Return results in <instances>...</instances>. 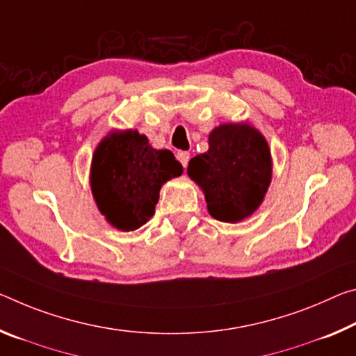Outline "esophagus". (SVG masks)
<instances>
[{
    "label": "esophagus",
    "mask_w": 356,
    "mask_h": 356,
    "mask_svg": "<svg viewBox=\"0 0 356 356\" xmlns=\"http://www.w3.org/2000/svg\"><path fill=\"white\" fill-rule=\"evenodd\" d=\"M177 160L184 168H187L190 161V154L188 152H177Z\"/></svg>",
    "instance_id": "34e87169"
}]
</instances>
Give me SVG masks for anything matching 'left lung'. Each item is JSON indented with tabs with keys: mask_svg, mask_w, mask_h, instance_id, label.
Segmentation results:
<instances>
[{
	"mask_svg": "<svg viewBox=\"0 0 356 356\" xmlns=\"http://www.w3.org/2000/svg\"><path fill=\"white\" fill-rule=\"evenodd\" d=\"M187 172L204 191L209 213L236 223L261 204L273 163L266 139L255 128L228 123L213 129L209 150L191 158Z\"/></svg>",
	"mask_w": 356,
	"mask_h": 356,
	"instance_id": "left-lung-1",
	"label": "left lung"
}]
</instances>
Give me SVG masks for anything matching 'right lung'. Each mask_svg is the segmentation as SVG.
<instances>
[{"mask_svg": "<svg viewBox=\"0 0 356 356\" xmlns=\"http://www.w3.org/2000/svg\"><path fill=\"white\" fill-rule=\"evenodd\" d=\"M182 174L171 150H155L138 131L112 133L101 140L92 163V191L109 223L133 231L154 216L166 180Z\"/></svg>", "mask_w": 356, "mask_h": 356, "instance_id": "obj_1", "label": "right lung"}]
</instances>
